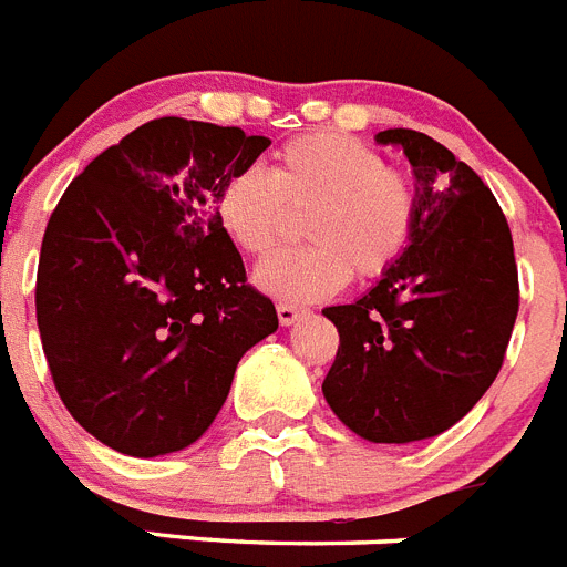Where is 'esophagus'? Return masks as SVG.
Segmentation results:
<instances>
[{"label": "esophagus", "instance_id": "esophagus-1", "mask_svg": "<svg viewBox=\"0 0 567 567\" xmlns=\"http://www.w3.org/2000/svg\"><path fill=\"white\" fill-rule=\"evenodd\" d=\"M298 318H303L301 307H292V303H278V321L280 327H292Z\"/></svg>", "mask_w": 567, "mask_h": 567}]
</instances>
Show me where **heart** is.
I'll use <instances>...</instances> for the list:
<instances>
[{"label": "heart", "instance_id": "1", "mask_svg": "<svg viewBox=\"0 0 567 567\" xmlns=\"http://www.w3.org/2000/svg\"><path fill=\"white\" fill-rule=\"evenodd\" d=\"M309 246L258 266L264 292L318 301L347 280H375L404 258L419 220V192L384 154L350 134L316 132L278 148L272 168L244 166L215 197L217 226L249 258H264L303 215Z\"/></svg>", "mask_w": 567, "mask_h": 567}]
</instances>
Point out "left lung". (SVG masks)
<instances>
[{
  "label": "left lung",
  "instance_id": "left-lung-1",
  "mask_svg": "<svg viewBox=\"0 0 567 567\" xmlns=\"http://www.w3.org/2000/svg\"><path fill=\"white\" fill-rule=\"evenodd\" d=\"M419 192L404 258L358 301L327 307L338 352L323 399L375 444L433 439L471 413L499 375L519 312L514 237L467 163L413 128H386Z\"/></svg>",
  "mask_w": 567,
  "mask_h": 567
}]
</instances>
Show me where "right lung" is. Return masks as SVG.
<instances>
[{"label":"right lung","mask_w":567,"mask_h":567,"mask_svg":"<svg viewBox=\"0 0 567 567\" xmlns=\"http://www.w3.org/2000/svg\"><path fill=\"white\" fill-rule=\"evenodd\" d=\"M272 140L159 117L105 148L56 203L37 323L68 413L125 456L197 442L237 361L278 330L217 226L215 197Z\"/></svg>","instance_id":"right-lung-1"}]
</instances>
